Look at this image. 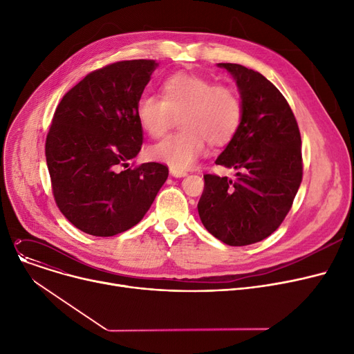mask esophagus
<instances>
[{
  "instance_id": "esophagus-1",
  "label": "esophagus",
  "mask_w": 354,
  "mask_h": 354,
  "mask_svg": "<svg viewBox=\"0 0 354 354\" xmlns=\"http://www.w3.org/2000/svg\"><path fill=\"white\" fill-rule=\"evenodd\" d=\"M171 175L175 176V178H183V176H187L188 174L185 171H179V169H175V167H171Z\"/></svg>"
}]
</instances>
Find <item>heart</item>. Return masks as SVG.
<instances>
[{
    "instance_id": "b5f03b06",
    "label": "heart",
    "mask_w": 354,
    "mask_h": 354,
    "mask_svg": "<svg viewBox=\"0 0 354 354\" xmlns=\"http://www.w3.org/2000/svg\"><path fill=\"white\" fill-rule=\"evenodd\" d=\"M243 113L235 88L192 73L172 74L160 84V97L146 93L136 103L138 122L152 138L163 136L179 116V132L149 151L152 159L179 171L192 167L208 142L215 147L228 145L238 133Z\"/></svg>"
}]
</instances>
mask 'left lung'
Wrapping results in <instances>:
<instances>
[{
  "instance_id": "1",
  "label": "left lung",
  "mask_w": 354,
  "mask_h": 354,
  "mask_svg": "<svg viewBox=\"0 0 354 354\" xmlns=\"http://www.w3.org/2000/svg\"><path fill=\"white\" fill-rule=\"evenodd\" d=\"M234 77L243 122L216 165L234 167L235 179L207 174L198 212L215 238L231 247L270 236L287 216L303 179L301 136L292 110L261 73L219 63Z\"/></svg>"
}]
</instances>
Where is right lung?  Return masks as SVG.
<instances>
[{"mask_svg": "<svg viewBox=\"0 0 354 354\" xmlns=\"http://www.w3.org/2000/svg\"><path fill=\"white\" fill-rule=\"evenodd\" d=\"M155 60H124L88 73L54 111L46 139L53 195L80 231L113 236L135 227L167 179L158 162L129 166L142 147L136 103Z\"/></svg>", "mask_w": 354, "mask_h": 354, "instance_id": "1", "label": "right lung"}]
</instances>
